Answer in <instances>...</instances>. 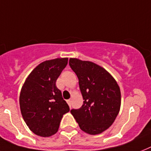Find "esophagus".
<instances>
[{
  "instance_id": "1",
  "label": "esophagus",
  "mask_w": 151,
  "mask_h": 151,
  "mask_svg": "<svg viewBox=\"0 0 151 151\" xmlns=\"http://www.w3.org/2000/svg\"><path fill=\"white\" fill-rule=\"evenodd\" d=\"M67 104L69 105L70 107V105H71V101H70V100H67Z\"/></svg>"
}]
</instances>
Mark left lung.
I'll return each mask as SVG.
<instances>
[{
	"instance_id": "obj_1",
	"label": "left lung",
	"mask_w": 151,
	"mask_h": 151,
	"mask_svg": "<svg viewBox=\"0 0 151 151\" xmlns=\"http://www.w3.org/2000/svg\"><path fill=\"white\" fill-rule=\"evenodd\" d=\"M69 64L79 80L84 104L71 114L82 131L91 135L103 133L118 116L121 92L115 78L91 61L70 58Z\"/></svg>"
}]
</instances>
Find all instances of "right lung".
<instances>
[{"mask_svg": "<svg viewBox=\"0 0 151 151\" xmlns=\"http://www.w3.org/2000/svg\"><path fill=\"white\" fill-rule=\"evenodd\" d=\"M68 58H56L40 63L24 81L19 96L21 113L29 129L49 137L58 131L61 119L70 111L56 81Z\"/></svg>", "mask_w": 151, "mask_h": 151, "instance_id": "add662e5", "label": "right lung"}]
</instances>
